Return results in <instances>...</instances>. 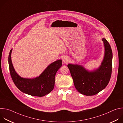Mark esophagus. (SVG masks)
<instances>
[{
	"instance_id": "34e87169",
	"label": "esophagus",
	"mask_w": 123,
	"mask_h": 123,
	"mask_svg": "<svg viewBox=\"0 0 123 123\" xmlns=\"http://www.w3.org/2000/svg\"><path fill=\"white\" fill-rule=\"evenodd\" d=\"M69 58L67 56H65L63 58V61L64 62V63L67 64L68 62H69Z\"/></svg>"
}]
</instances>
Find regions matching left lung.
Listing matches in <instances>:
<instances>
[{
	"label": "left lung",
	"mask_w": 123,
	"mask_h": 123,
	"mask_svg": "<svg viewBox=\"0 0 123 123\" xmlns=\"http://www.w3.org/2000/svg\"><path fill=\"white\" fill-rule=\"evenodd\" d=\"M105 48L104 56L98 68L89 71L83 66L68 64L69 69L76 89L86 96L96 94L107 86L112 72V52L109 43L102 38Z\"/></svg>",
	"instance_id": "obj_1"
}]
</instances>
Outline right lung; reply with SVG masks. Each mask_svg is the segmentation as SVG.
I'll return each mask as SVG.
<instances>
[{
  "label": "right lung",
  "instance_id": "add662e5",
  "mask_svg": "<svg viewBox=\"0 0 123 123\" xmlns=\"http://www.w3.org/2000/svg\"><path fill=\"white\" fill-rule=\"evenodd\" d=\"M12 50V49L10 51L8 62L11 77L17 88L24 93L38 97L44 96L53 90L55 74L62 66L61 59L49 64L39 76L33 78H25L17 74L13 68L11 59Z\"/></svg>",
  "mask_w": 123,
  "mask_h": 123
}]
</instances>
